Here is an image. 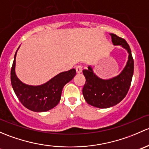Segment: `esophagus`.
<instances>
[{"label":"esophagus","instance_id":"1","mask_svg":"<svg viewBox=\"0 0 149 149\" xmlns=\"http://www.w3.org/2000/svg\"><path fill=\"white\" fill-rule=\"evenodd\" d=\"M82 68L81 66H77L76 67V72L77 73V74H79V73L82 72Z\"/></svg>","mask_w":149,"mask_h":149}]
</instances>
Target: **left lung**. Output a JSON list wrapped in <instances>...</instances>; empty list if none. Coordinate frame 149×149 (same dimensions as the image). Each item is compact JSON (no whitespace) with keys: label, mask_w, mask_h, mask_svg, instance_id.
<instances>
[{"label":"left lung","mask_w":149,"mask_h":149,"mask_svg":"<svg viewBox=\"0 0 149 149\" xmlns=\"http://www.w3.org/2000/svg\"><path fill=\"white\" fill-rule=\"evenodd\" d=\"M113 45H119L127 50L128 57L123 70L117 76L110 79L100 78L93 72L92 67L82 71L86 82L82 94L86 102L92 106L108 108L117 105L128 93L134 70V62L129 45L125 39L114 33H110Z\"/></svg>","instance_id":"1"}]
</instances>
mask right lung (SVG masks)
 Listing matches in <instances>:
<instances>
[{
  "label": "right lung",
  "instance_id": "right-lung-1",
  "mask_svg": "<svg viewBox=\"0 0 149 149\" xmlns=\"http://www.w3.org/2000/svg\"><path fill=\"white\" fill-rule=\"evenodd\" d=\"M17 51L15 54L10 71V80L18 99L24 107L34 112L48 111L54 108L60 101L64 86L74 78L76 70L72 69L59 73L41 85H26L18 79L15 72Z\"/></svg>",
  "mask_w": 149,
  "mask_h": 149
}]
</instances>
